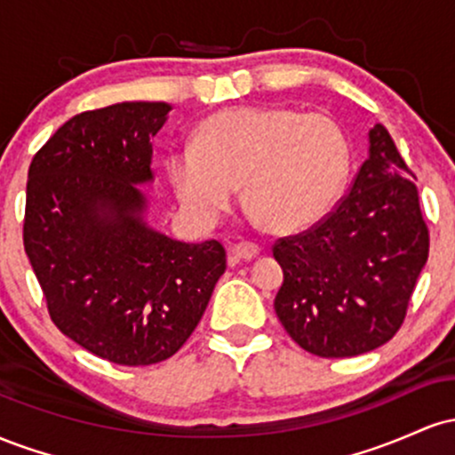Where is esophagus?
<instances>
[{
	"instance_id": "34e87169",
	"label": "esophagus",
	"mask_w": 455,
	"mask_h": 455,
	"mask_svg": "<svg viewBox=\"0 0 455 455\" xmlns=\"http://www.w3.org/2000/svg\"><path fill=\"white\" fill-rule=\"evenodd\" d=\"M259 252H260V248H259L257 243H252V242H242V243H235L233 248H231V257H233L235 260H239V259H243V260H250V259L259 257Z\"/></svg>"
}]
</instances>
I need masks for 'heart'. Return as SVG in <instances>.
<instances>
[{
	"instance_id": "obj_1",
	"label": "heart",
	"mask_w": 455,
	"mask_h": 455,
	"mask_svg": "<svg viewBox=\"0 0 455 455\" xmlns=\"http://www.w3.org/2000/svg\"><path fill=\"white\" fill-rule=\"evenodd\" d=\"M351 160V137L333 115L233 107L210 115L195 143L171 149L166 173L198 224L216 222L243 181L245 201L267 227L297 233L336 205Z\"/></svg>"
}]
</instances>
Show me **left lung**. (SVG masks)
Wrapping results in <instances>:
<instances>
[{"mask_svg": "<svg viewBox=\"0 0 455 455\" xmlns=\"http://www.w3.org/2000/svg\"><path fill=\"white\" fill-rule=\"evenodd\" d=\"M368 140V158L336 210L274 243L284 271L275 315L318 357H355L389 342L430 250L415 175L383 124Z\"/></svg>", "mask_w": 455, "mask_h": 455, "instance_id": "obj_1", "label": "left lung"}]
</instances>
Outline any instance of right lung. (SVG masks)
Listing matches in <instances>:
<instances>
[{"instance_id": "1", "label": "right lung", "mask_w": 455, "mask_h": 455, "mask_svg": "<svg viewBox=\"0 0 455 455\" xmlns=\"http://www.w3.org/2000/svg\"><path fill=\"white\" fill-rule=\"evenodd\" d=\"M166 102L75 115L34 156L23 245L51 321L119 365H151L184 347L227 269L216 239L184 243L145 222L140 184Z\"/></svg>"}]
</instances>
